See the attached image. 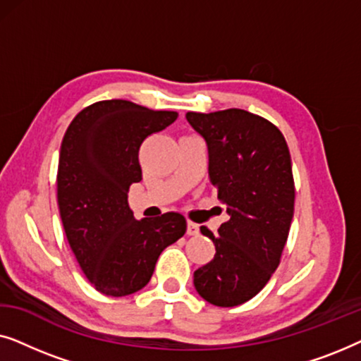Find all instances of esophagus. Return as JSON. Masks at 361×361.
<instances>
[{"instance_id":"34e87169","label":"esophagus","mask_w":361,"mask_h":361,"mask_svg":"<svg viewBox=\"0 0 361 361\" xmlns=\"http://www.w3.org/2000/svg\"><path fill=\"white\" fill-rule=\"evenodd\" d=\"M187 235H199V225L194 224V221H187Z\"/></svg>"}]
</instances>
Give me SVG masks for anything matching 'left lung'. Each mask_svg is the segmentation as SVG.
<instances>
[{
  "label": "left lung",
  "mask_w": 361,
  "mask_h": 361,
  "mask_svg": "<svg viewBox=\"0 0 361 361\" xmlns=\"http://www.w3.org/2000/svg\"><path fill=\"white\" fill-rule=\"evenodd\" d=\"M190 126L209 149V177L230 219L210 263L194 273L200 298L219 307H235L255 298L279 266L294 215V179L288 142L273 123L230 108L189 111Z\"/></svg>",
  "instance_id": "8db88e82"
}]
</instances>
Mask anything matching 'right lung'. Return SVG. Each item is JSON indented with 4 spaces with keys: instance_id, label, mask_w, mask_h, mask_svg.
Segmentation results:
<instances>
[{
    "instance_id": "add662e5",
    "label": "right lung",
    "mask_w": 361,
    "mask_h": 361,
    "mask_svg": "<svg viewBox=\"0 0 361 361\" xmlns=\"http://www.w3.org/2000/svg\"><path fill=\"white\" fill-rule=\"evenodd\" d=\"M176 120V111L103 100L83 108L63 135L57 204L68 245L98 293L123 298L145 288L162 250L185 233L180 214L136 220L128 205L130 185L142 179V141Z\"/></svg>"
}]
</instances>
